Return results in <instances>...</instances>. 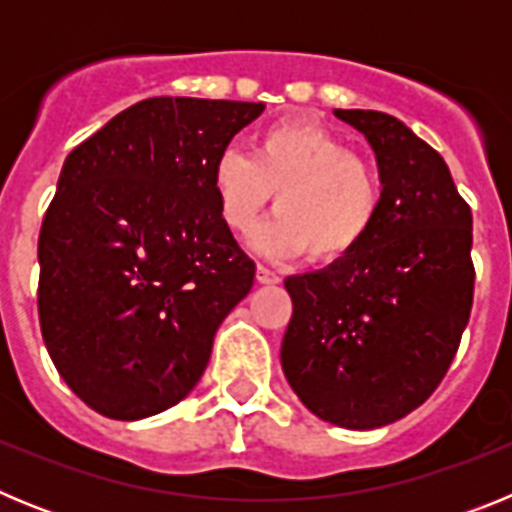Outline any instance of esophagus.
I'll list each match as a JSON object with an SVG mask.
<instances>
[{
  "label": "esophagus",
  "mask_w": 512,
  "mask_h": 512,
  "mask_svg": "<svg viewBox=\"0 0 512 512\" xmlns=\"http://www.w3.org/2000/svg\"><path fill=\"white\" fill-rule=\"evenodd\" d=\"M256 282H259V284H277L279 274H277V271H271L269 266L259 264V266H256Z\"/></svg>",
  "instance_id": "obj_1"
}]
</instances>
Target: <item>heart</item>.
Returning a JSON list of instances; mask_svg holds the SVG:
<instances>
[{
  "label": "heart",
  "instance_id": "heart-1",
  "mask_svg": "<svg viewBox=\"0 0 512 512\" xmlns=\"http://www.w3.org/2000/svg\"><path fill=\"white\" fill-rule=\"evenodd\" d=\"M212 197L225 228L251 233L274 194L277 217L256 233L266 256L305 253L336 264L369 238L382 205L379 174L338 135L312 122H279L253 138L251 156L228 148L215 158Z\"/></svg>",
  "mask_w": 512,
  "mask_h": 512
}]
</instances>
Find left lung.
<instances>
[{"label":"left lung","instance_id":"left-lung-1","mask_svg":"<svg viewBox=\"0 0 512 512\" xmlns=\"http://www.w3.org/2000/svg\"><path fill=\"white\" fill-rule=\"evenodd\" d=\"M336 117L372 143L382 205L351 256L284 279L282 369L320 420L372 431L420 408L454 361L474 300L472 210L441 153L397 117Z\"/></svg>","mask_w":512,"mask_h":512}]
</instances>
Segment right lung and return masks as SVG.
<instances>
[{
    "instance_id": "obj_1",
    "label": "right lung",
    "mask_w": 512,
    "mask_h": 512,
    "mask_svg": "<svg viewBox=\"0 0 512 512\" xmlns=\"http://www.w3.org/2000/svg\"><path fill=\"white\" fill-rule=\"evenodd\" d=\"M261 102L151 97L69 153L38 238V315L63 382L104 418L194 390L256 264L220 220L215 158Z\"/></svg>"
}]
</instances>
